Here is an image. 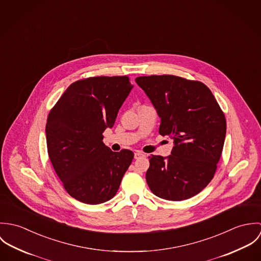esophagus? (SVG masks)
<instances>
[{"mask_svg":"<svg viewBox=\"0 0 261 261\" xmlns=\"http://www.w3.org/2000/svg\"><path fill=\"white\" fill-rule=\"evenodd\" d=\"M142 156H146V153H144L142 151H139V150L135 152V159H140Z\"/></svg>","mask_w":261,"mask_h":261,"instance_id":"34e87169","label":"esophagus"}]
</instances>
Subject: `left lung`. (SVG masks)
<instances>
[{
	"label": "left lung",
	"mask_w": 261,
	"mask_h": 261,
	"mask_svg": "<svg viewBox=\"0 0 261 261\" xmlns=\"http://www.w3.org/2000/svg\"><path fill=\"white\" fill-rule=\"evenodd\" d=\"M136 82L161 118L160 135L174 141L169 156H149L147 183L162 199H189L207 186L216 172L226 136L223 112L200 81L150 75L137 77Z\"/></svg>",
	"instance_id": "left-lung-1"
}]
</instances>
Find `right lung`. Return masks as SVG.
Listing matches in <instances>:
<instances>
[{"label": "right lung", "mask_w": 261, "mask_h": 261, "mask_svg": "<svg viewBox=\"0 0 261 261\" xmlns=\"http://www.w3.org/2000/svg\"><path fill=\"white\" fill-rule=\"evenodd\" d=\"M127 76H97L73 82L49 112V159L67 193L90 205L116 194L134 159L129 149L112 151L103 140L133 89Z\"/></svg>", "instance_id": "1"}]
</instances>
